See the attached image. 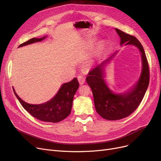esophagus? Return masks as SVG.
Returning a JSON list of instances; mask_svg holds the SVG:
<instances>
[{
  "instance_id": "1",
  "label": "esophagus",
  "mask_w": 161,
  "mask_h": 161,
  "mask_svg": "<svg viewBox=\"0 0 161 161\" xmlns=\"http://www.w3.org/2000/svg\"><path fill=\"white\" fill-rule=\"evenodd\" d=\"M77 79H78L80 85H83L86 81V78L83 75H78L77 76Z\"/></svg>"
}]
</instances>
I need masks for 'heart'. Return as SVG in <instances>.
<instances>
[{
    "label": "heart",
    "mask_w": 161,
    "mask_h": 161,
    "mask_svg": "<svg viewBox=\"0 0 161 161\" xmlns=\"http://www.w3.org/2000/svg\"><path fill=\"white\" fill-rule=\"evenodd\" d=\"M105 42H100L99 44H98V46H97V49H98V51L99 52H102L105 50Z\"/></svg>",
    "instance_id": "1"
}]
</instances>
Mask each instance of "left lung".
Instances as JSON below:
<instances>
[{"mask_svg": "<svg viewBox=\"0 0 161 161\" xmlns=\"http://www.w3.org/2000/svg\"><path fill=\"white\" fill-rule=\"evenodd\" d=\"M120 37V44L132 45L137 47L141 56L142 69L139 80L125 92L115 93L112 91L105 80V68L115 57L117 52L89 72L86 77L90 86L97 114L105 119L114 121L130 115L138 108L149 84V68L143 47L133 36L115 28Z\"/></svg>", "mask_w": 161, "mask_h": 161, "instance_id": "left-lung-1", "label": "left lung"}]
</instances>
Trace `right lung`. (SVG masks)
<instances>
[{
	"instance_id": "right-lung-1",
	"label": "right lung",
	"mask_w": 161,
	"mask_h": 161,
	"mask_svg": "<svg viewBox=\"0 0 161 161\" xmlns=\"http://www.w3.org/2000/svg\"><path fill=\"white\" fill-rule=\"evenodd\" d=\"M47 37L33 38L20 44L19 47L41 42ZM79 87V82L76 77L68 83L63 84L58 92L50 100L41 104H30L22 100L13 88L14 95L20 104L30 114L38 119L51 123H58L64 120L71 113L74 95Z\"/></svg>"
}]
</instances>
